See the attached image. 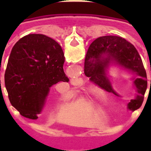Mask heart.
<instances>
[{
  "label": "heart",
  "instance_id": "b5f03b06",
  "mask_svg": "<svg viewBox=\"0 0 151 151\" xmlns=\"http://www.w3.org/2000/svg\"><path fill=\"white\" fill-rule=\"evenodd\" d=\"M99 93H100L102 96H104V95H105V92H103V91H100V92H99Z\"/></svg>",
  "mask_w": 151,
  "mask_h": 151
}]
</instances>
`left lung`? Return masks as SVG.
Returning <instances> with one entry per match:
<instances>
[{"label": "left lung", "mask_w": 151, "mask_h": 151, "mask_svg": "<svg viewBox=\"0 0 151 151\" xmlns=\"http://www.w3.org/2000/svg\"><path fill=\"white\" fill-rule=\"evenodd\" d=\"M111 63L119 65L134 74L133 85L138 95L128 104L129 110H137L142 106L147 88V73L138 51L130 42L117 36H103L90 45L85 59V74L89 80L109 92L119 96L113 89L106 75Z\"/></svg>", "instance_id": "1"}]
</instances>
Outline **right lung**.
<instances>
[{
  "label": "right lung",
  "instance_id": "obj_1",
  "mask_svg": "<svg viewBox=\"0 0 151 151\" xmlns=\"http://www.w3.org/2000/svg\"><path fill=\"white\" fill-rule=\"evenodd\" d=\"M64 62L61 46L43 34H28L13 46L4 83L11 104L22 116L37 119L52 85L68 82Z\"/></svg>",
  "mask_w": 151,
  "mask_h": 151
}]
</instances>
